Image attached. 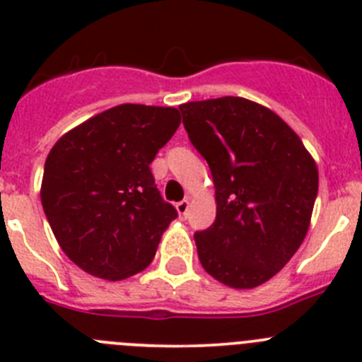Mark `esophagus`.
Masks as SVG:
<instances>
[{
	"instance_id": "34e87169",
	"label": "esophagus",
	"mask_w": 362,
	"mask_h": 362,
	"mask_svg": "<svg viewBox=\"0 0 362 362\" xmlns=\"http://www.w3.org/2000/svg\"><path fill=\"white\" fill-rule=\"evenodd\" d=\"M177 211L180 216H185L187 215V211H189V200H182V202L177 204Z\"/></svg>"
}]
</instances>
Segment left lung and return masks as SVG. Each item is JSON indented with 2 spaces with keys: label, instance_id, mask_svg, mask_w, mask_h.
<instances>
[{
  "label": "left lung",
  "instance_id": "obj_1",
  "mask_svg": "<svg viewBox=\"0 0 362 362\" xmlns=\"http://www.w3.org/2000/svg\"><path fill=\"white\" fill-rule=\"evenodd\" d=\"M180 112L215 184V222L194 233L200 264L229 288L264 284L306 237L315 160L281 116L246 98L187 102Z\"/></svg>",
  "mask_w": 362,
  "mask_h": 362
}]
</instances>
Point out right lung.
<instances>
[{
  "label": "right lung",
  "mask_w": 362,
  "mask_h": 362,
  "mask_svg": "<svg viewBox=\"0 0 362 362\" xmlns=\"http://www.w3.org/2000/svg\"><path fill=\"white\" fill-rule=\"evenodd\" d=\"M180 125L175 107L124 103L59 138L45 160L42 206L59 247L105 281L142 272L178 216L149 163Z\"/></svg>",
  "instance_id": "right-lung-1"
}]
</instances>
